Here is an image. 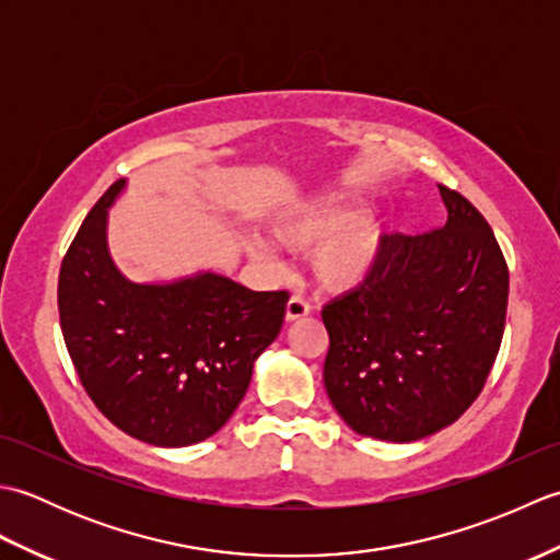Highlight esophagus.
<instances>
[{"instance_id":"obj_1","label":"esophagus","mask_w":560,"mask_h":560,"mask_svg":"<svg viewBox=\"0 0 560 560\" xmlns=\"http://www.w3.org/2000/svg\"><path fill=\"white\" fill-rule=\"evenodd\" d=\"M311 313V303H307L303 295H291L289 303H287V319L293 323V319H301Z\"/></svg>"}]
</instances>
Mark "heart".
<instances>
[{
  "label": "heart",
  "mask_w": 560,
  "mask_h": 560,
  "mask_svg": "<svg viewBox=\"0 0 560 560\" xmlns=\"http://www.w3.org/2000/svg\"><path fill=\"white\" fill-rule=\"evenodd\" d=\"M273 241L289 249H307L323 243L313 255L315 279L331 291L359 287L377 261L375 225L359 219L355 209L341 201H319V205L291 211L273 219ZM247 253L261 265H273V253L257 237L247 241Z\"/></svg>",
  "instance_id": "obj_1"
}]
</instances>
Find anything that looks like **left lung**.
<instances>
[{
	"label": "left lung",
	"mask_w": 560,
	"mask_h": 560,
	"mask_svg": "<svg viewBox=\"0 0 560 560\" xmlns=\"http://www.w3.org/2000/svg\"><path fill=\"white\" fill-rule=\"evenodd\" d=\"M447 221L385 235L361 287L323 307L325 387L351 431L411 443L455 423L503 341L510 273L479 209L438 185Z\"/></svg>",
	"instance_id": "obj_1"
}]
</instances>
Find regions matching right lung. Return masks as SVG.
<instances>
[{
	"instance_id": "1",
	"label": "right lung",
	"mask_w": 560,
	"mask_h": 560,
	"mask_svg": "<svg viewBox=\"0 0 560 560\" xmlns=\"http://www.w3.org/2000/svg\"><path fill=\"white\" fill-rule=\"evenodd\" d=\"M125 180L89 211L62 259L59 325L86 395L120 431L156 447L207 440L245 397L277 339L289 291H249L221 273L135 283L113 265L105 223Z\"/></svg>"
}]
</instances>
